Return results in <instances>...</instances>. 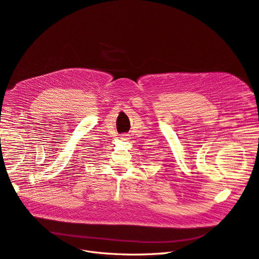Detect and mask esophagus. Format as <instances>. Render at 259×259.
<instances>
[{
  "instance_id": "esophagus-1",
  "label": "esophagus",
  "mask_w": 259,
  "mask_h": 259,
  "mask_svg": "<svg viewBox=\"0 0 259 259\" xmlns=\"http://www.w3.org/2000/svg\"><path fill=\"white\" fill-rule=\"evenodd\" d=\"M121 139H122V140H128V139H129V135H128V134H123V135L121 136Z\"/></svg>"
}]
</instances>
